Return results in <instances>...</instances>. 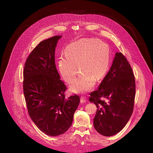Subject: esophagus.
I'll list each match as a JSON object with an SVG mask.
<instances>
[{
    "label": "esophagus",
    "instance_id": "34e87169",
    "mask_svg": "<svg viewBox=\"0 0 153 153\" xmlns=\"http://www.w3.org/2000/svg\"><path fill=\"white\" fill-rule=\"evenodd\" d=\"M85 102H86V99L84 97H83V96H81V103H84Z\"/></svg>",
    "mask_w": 153,
    "mask_h": 153
}]
</instances>
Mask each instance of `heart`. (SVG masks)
Segmentation results:
<instances>
[{
	"label": "heart",
	"instance_id": "heart-1",
	"mask_svg": "<svg viewBox=\"0 0 153 153\" xmlns=\"http://www.w3.org/2000/svg\"><path fill=\"white\" fill-rule=\"evenodd\" d=\"M110 47L102 40L83 38L68 45L65 57L58 61V69L64 81L70 84L81 71L71 87L72 92L80 93L91 90L95 81H99L107 73L110 62Z\"/></svg>",
	"mask_w": 153,
	"mask_h": 153
}]
</instances>
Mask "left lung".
Wrapping results in <instances>:
<instances>
[{
	"label": "left lung",
	"instance_id": "obj_1",
	"mask_svg": "<svg viewBox=\"0 0 153 153\" xmlns=\"http://www.w3.org/2000/svg\"><path fill=\"white\" fill-rule=\"evenodd\" d=\"M135 78L130 64L122 53H117L112 65L98 89L90 94L89 101L97 106L94 126L105 136L121 131L133 111Z\"/></svg>",
	"mask_w": 153,
	"mask_h": 153
}]
</instances>
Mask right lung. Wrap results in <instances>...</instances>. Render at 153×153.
Returning a JSON list of instances; mask_svg holds the SVG:
<instances>
[{
    "mask_svg": "<svg viewBox=\"0 0 153 153\" xmlns=\"http://www.w3.org/2000/svg\"><path fill=\"white\" fill-rule=\"evenodd\" d=\"M61 36L40 42L27 58L23 70V93L28 114L45 134L56 136L72 125L79 96L65 97L67 88L55 65V50Z\"/></svg>",
    "mask_w": 153,
    "mask_h": 153,
    "instance_id": "add662e5",
    "label": "right lung"
}]
</instances>
